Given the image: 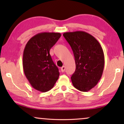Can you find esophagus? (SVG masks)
Masks as SVG:
<instances>
[{
    "instance_id": "34e87169",
    "label": "esophagus",
    "mask_w": 124,
    "mask_h": 124,
    "mask_svg": "<svg viewBox=\"0 0 124 124\" xmlns=\"http://www.w3.org/2000/svg\"><path fill=\"white\" fill-rule=\"evenodd\" d=\"M65 70V66H62V67L61 68V70H62V72H64Z\"/></svg>"
}]
</instances>
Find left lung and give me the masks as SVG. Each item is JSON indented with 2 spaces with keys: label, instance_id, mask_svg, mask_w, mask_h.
Here are the masks:
<instances>
[{
  "label": "left lung",
  "instance_id": "1",
  "mask_svg": "<svg viewBox=\"0 0 124 124\" xmlns=\"http://www.w3.org/2000/svg\"><path fill=\"white\" fill-rule=\"evenodd\" d=\"M63 36L73 52L76 70L71 77L73 85L86 92L95 87L102 76L104 56L99 42L86 32H66Z\"/></svg>",
  "mask_w": 124,
  "mask_h": 124
}]
</instances>
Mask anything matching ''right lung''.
<instances>
[{"label": "right lung", "instance_id": "obj_1", "mask_svg": "<svg viewBox=\"0 0 124 124\" xmlns=\"http://www.w3.org/2000/svg\"><path fill=\"white\" fill-rule=\"evenodd\" d=\"M60 37L59 33H40L30 38L25 46L23 71L30 85L37 90L47 92L59 78V69L52 61L50 50Z\"/></svg>", "mask_w": 124, "mask_h": 124}]
</instances>
